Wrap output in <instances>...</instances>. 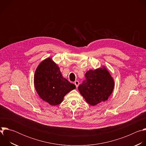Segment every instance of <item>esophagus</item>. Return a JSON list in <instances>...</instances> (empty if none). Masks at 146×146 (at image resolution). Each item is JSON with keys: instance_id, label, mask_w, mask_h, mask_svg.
I'll list each match as a JSON object with an SVG mask.
<instances>
[{"instance_id": "1", "label": "esophagus", "mask_w": 146, "mask_h": 146, "mask_svg": "<svg viewBox=\"0 0 146 146\" xmlns=\"http://www.w3.org/2000/svg\"><path fill=\"white\" fill-rule=\"evenodd\" d=\"M74 84L76 85V88H77V87H78V85H79V81H77V80L75 81H74Z\"/></svg>"}]
</instances>
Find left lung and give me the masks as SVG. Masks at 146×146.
<instances>
[{"mask_svg":"<svg viewBox=\"0 0 146 146\" xmlns=\"http://www.w3.org/2000/svg\"><path fill=\"white\" fill-rule=\"evenodd\" d=\"M86 80L78 87L80 93L90 105L95 106L105 101L111 94L114 82L105 68L90 70L86 74Z\"/></svg>","mask_w":146,"mask_h":146,"instance_id":"1","label":"left lung"}]
</instances>
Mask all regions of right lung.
<instances>
[{
  "mask_svg": "<svg viewBox=\"0 0 146 146\" xmlns=\"http://www.w3.org/2000/svg\"><path fill=\"white\" fill-rule=\"evenodd\" d=\"M36 90L43 100L55 106L60 104L76 86L62 76L59 68L49 58L38 66L34 77Z\"/></svg>",
  "mask_w": 146,
  "mask_h": 146,
  "instance_id": "obj_1",
  "label": "right lung"
}]
</instances>
